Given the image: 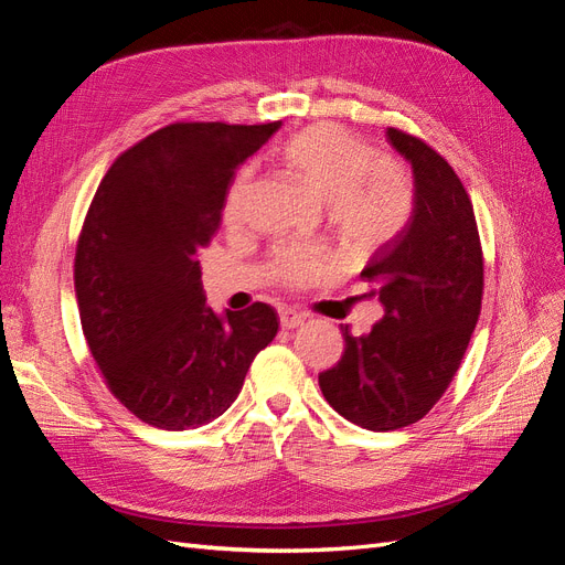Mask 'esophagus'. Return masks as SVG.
Masks as SVG:
<instances>
[{
	"label": "esophagus",
	"instance_id": "34e87169",
	"mask_svg": "<svg viewBox=\"0 0 565 565\" xmlns=\"http://www.w3.org/2000/svg\"><path fill=\"white\" fill-rule=\"evenodd\" d=\"M303 316L301 313H297V311H292V309H285V311H280V324L285 330H295V328H299V324H303Z\"/></svg>",
	"mask_w": 565,
	"mask_h": 565
}]
</instances>
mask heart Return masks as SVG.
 Wrapping results in <instances>:
<instances>
[{
  "label": "heart",
  "instance_id": "obj_1",
  "mask_svg": "<svg viewBox=\"0 0 565 565\" xmlns=\"http://www.w3.org/2000/svg\"><path fill=\"white\" fill-rule=\"evenodd\" d=\"M282 167L306 191L324 204L328 228L341 247L365 254L388 243L413 212V183L391 158H374L372 148L337 125H316L297 134L280 152ZM252 193V172L233 179L224 216L241 224ZM278 278L292 285L328 273L318 252H282L276 262Z\"/></svg>",
  "mask_w": 565,
  "mask_h": 565
}]
</instances>
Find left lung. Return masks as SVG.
I'll list each match as a JSON object with an SVG mask.
<instances>
[{
  "label": "left lung",
  "instance_id": "1",
  "mask_svg": "<svg viewBox=\"0 0 565 565\" xmlns=\"http://www.w3.org/2000/svg\"><path fill=\"white\" fill-rule=\"evenodd\" d=\"M388 143L413 169L405 228L374 252L361 278L384 316L318 384L341 417L367 431H396L438 403L465 358L481 313L483 256L465 185L434 148L398 129Z\"/></svg>",
  "mask_w": 565,
  "mask_h": 565
}]
</instances>
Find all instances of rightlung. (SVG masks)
I'll return each instance as SVG.
<instances>
[{
	"label": "right lung",
	"mask_w": 565,
	"mask_h": 565,
	"mask_svg": "<svg viewBox=\"0 0 565 565\" xmlns=\"http://www.w3.org/2000/svg\"><path fill=\"white\" fill-rule=\"evenodd\" d=\"M280 127L169 125L122 152L94 195L75 256L82 330L115 398L158 429L224 415L278 332L262 301L214 313L198 256L235 172Z\"/></svg>",
	"instance_id": "obj_1"
}]
</instances>
